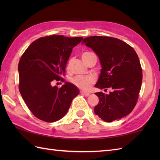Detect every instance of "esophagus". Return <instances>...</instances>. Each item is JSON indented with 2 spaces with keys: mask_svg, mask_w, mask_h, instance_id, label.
I'll return each instance as SVG.
<instances>
[{
  "mask_svg": "<svg viewBox=\"0 0 160 160\" xmlns=\"http://www.w3.org/2000/svg\"><path fill=\"white\" fill-rule=\"evenodd\" d=\"M80 93H81V94H82L83 96H89V95H90L89 93L85 92V91H80Z\"/></svg>",
  "mask_w": 160,
  "mask_h": 160,
  "instance_id": "esophagus-1",
  "label": "esophagus"
}]
</instances>
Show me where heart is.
I'll list each match as a JSON object with an SVG mask.
<instances>
[{"label":"heart","instance_id":"obj_1","mask_svg":"<svg viewBox=\"0 0 160 160\" xmlns=\"http://www.w3.org/2000/svg\"><path fill=\"white\" fill-rule=\"evenodd\" d=\"M94 54L91 52H84L82 56V58L83 61L86 60L88 57L89 56ZM71 82H72L75 86L79 88L82 90H88L91 87V85L95 82L94 78L92 76H77L73 78H71Z\"/></svg>","mask_w":160,"mask_h":160}]
</instances>
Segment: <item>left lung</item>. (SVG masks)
<instances>
[{"mask_svg": "<svg viewBox=\"0 0 160 160\" xmlns=\"http://www.w3.org/2000/svg\"><path fill=\"white\" fill-rule=\"evenodd\" d=\"M82 44L93 49L102 66L95 87L112 89L109 94L95 93L99 98L95 113L107 122L127 116L136 105L142 82V70L135 51L122 40L107 36L87 37Z\"/></svg>", "mask_w": 160, "mask_h": 160, "instance_id": "obj_1", "label": "left lung"}]
</instances>
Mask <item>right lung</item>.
<instances>
[{"instance_id":"obj_1","label":"right lung","mask_w":160,"mask_h":160,"mask_svg":"<svg viewBox=\"0 0 160 160\" xmlns=\"http://www.w3.org/2000/svg\"><path fill=\"white\" fill-rule=\"evenodd\" d=\"M82 37L61 35L42 37L33 41L18 63L19 91L32 113L40 120L54 122L67 113L78 88L65 82L60 88L52 86L62 80L69 58Z\"/></svg>"}]
</instances>
